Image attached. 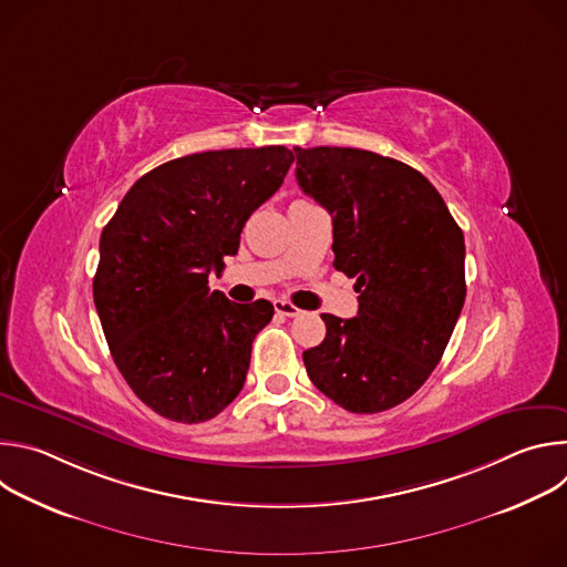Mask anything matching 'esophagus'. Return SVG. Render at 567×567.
<instances>
[{
  "label": "esophagus",
  "instance_id": "obj_1",
  "mask_svg": "<svg viewBox=\"0 0 567 567\" xmlns=\"http://www.w3.org/2000/svg\"><path fill=\"white\" fill-rule=\"evenodd\" d=\"M274 307H276V311H278L280 316H285V318H296V316L300 313V309H298L296 305L287 302V300H276Z\"/></svg>",
  "mask_w": 567,
  "mask_h": 567
}]
</instances>
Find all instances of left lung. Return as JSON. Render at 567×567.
Listing matches in <instances>:
<instances>
[{"mask_svg":"<svg viewBox=\"0 0 567 567\" xmlns=\"http://www.w3.org/2000/svg\"><path fill=\"white\" fill-rule=\"evenodd\" d=\"M305 195L332 215L334 267L357 278L354 318L322 313L328 334L302 352L311 383L350 413L415 394L460 318L464 235L435 186L396 158L357 147H293Z\"/></svg>","mask_w":567,"mask_h":567,"instance_id":"left-lung-1","label":"left lung"}]
</instances>
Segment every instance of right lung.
<instances>
[{
	"instance_id": "add662e5",
	"label": "right lung",
	"mask_w": 567,
	"mask_h": 567,
	"mask_svg": "<svg viewBox=\"0 0 567 567\" xmlns=\"http://www.w3.org/2000/svg\"><path fill=\"white\" fill-rule=\"evenodd\" d=\"M293 164L285 145L210 150L143 175L101 235L94 302L127 385L156 415L199 424L245 385L269 300L239 305L208 276Z\"/></svg>"
}]
</instances>
